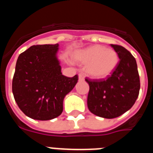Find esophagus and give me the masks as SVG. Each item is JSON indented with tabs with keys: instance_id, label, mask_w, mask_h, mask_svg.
I'll return each mask as SVG.
<instances>
[{
	"instance_id": "34e87169",
	"label": "esophagus",
	"mask_w": 153,
	"mask_h": 153,
	"mask_svg": "<svg viewBox=\"0 0 153 153\" xmlns=\"http://www.w3.org/2000/svg\"><path fill=\"white\" fill-rule=\"evenodd\" d=\"M84 76L82 74H79V81H83L84 80Z\"/></svg>"
}]
</instances>
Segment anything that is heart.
<instances>
[{
  "instance_id": "heart-1",
  "label": "heart",
  "mask_w": 153,
  "mask_h": 153,
  "mask_svg": "<svg viewBox=\"0 0 153 153\" xmlns=\"http://www.w3.org/2000/svg\"><path fill=\"white\" fill-rule=\"evenodd\" d=\"M74 59L80 64L86 65V73L97 79L107 77L117 68L119 63L117 51L100 44L77 51Z\"/></svg>"
}]
</instances>
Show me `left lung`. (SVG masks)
Segmentation results:
<instances>
[{
	"mask_svg": "<svg viewBox=\"0 0 153 153\" xmlns=\"http://www.w3.org/2000/svg\"><path fill=\"white\" fill-rule=\"evenodd\" d=\"M118 53V65L106 79L85 80L89 83L87 106L96 116L113 119L134 105L139 96L140 80L136 59L126 48L111 44Z\"/></svg>",
	"mask_w": 153,
	"mask_h": 153,
	"instance_id": "left-lung-1",
	"label": "left lung"
}]
</instances>
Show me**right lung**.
Segmentation results:
<instances>
[{"label": "right lung", "instance_id": "add662e5", "mask_svg": "<svg viewBox=\"0 0 153 153\" xmlns=\"http://www.w3.org/2000/svg\"><path fill=\"white\" fill-rule=\"evenodd\" d=\"M59 44L33 45L19 55L12 81L17 106L28 117L50 120L63 112L65 96L74 89L78 76L62 74L56 57Z\"/></svg>", "mask_w": 153, "mask_h": 153}]
</instances>
